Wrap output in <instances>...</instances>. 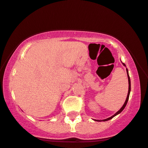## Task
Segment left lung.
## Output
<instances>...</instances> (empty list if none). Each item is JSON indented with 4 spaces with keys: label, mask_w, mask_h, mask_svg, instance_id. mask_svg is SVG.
I'll return each instance as SVG.
<instances>
[{
    "label": "left lung",
    "mask_w": 148,
    "mask_h": 148,
    "mask_svg": "<svg viewBox=\"0 0 148 148\" xmlns=\"http://www.w3.org/2000/svg\"><path fill=\"white\" fill-rule=\"evenodd\" d=\"M122 64L124 65V66H126V65H125V63H122ZM126 72H127V75H128V95H127V98H126V101H125V102H124V105L122 106V107H121V108H120V109H119V111L117 112V113H116L115 114H114V115H113V116H111V117H108V118H107V119H103V120H96V121H108V120H109V119H112V118H113V117H115V116H116V115H118V114L120 113L124 109V108L126 107V104H127V102H128V99H129V96H130V77H129V74H128V69H127V68H126Z\"/></svg>",
    "instance_id": "left-lung-1"
}]
</instances>
